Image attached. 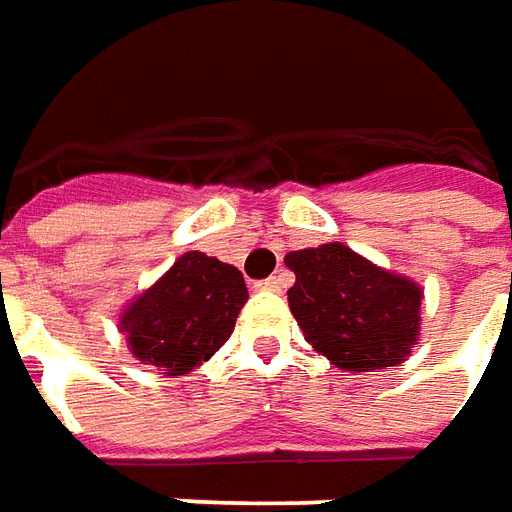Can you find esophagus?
Wrapping results in <instances>:
<instances>
[{
    "instance_id": "34e87169",
    "label": "esophagus",
    "mask_w": 512,
    "mask_h": 512,
    "mask_svg": "<svg viewBox=\"0 0 512 512\" xmlns=\"http://www.w3.org/2000/svg\"><path fill=\"white\" fill-rule=\"evenodd\" d=\"M285 285H288V277L280 271V274H271V277H266V280H260L257 288H260V291H283Z\"/></svg>"
}]
</instances>
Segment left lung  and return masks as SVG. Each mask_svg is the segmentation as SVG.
I'll return each instance as SVG.
<instances>
[{
    "label": "left lung",
    "mask_w": 512,
    "mask_h": 512,
    "mask_svg": "<svg viewBox=\"0 0 512 512\" xmlns=\"http://www.w3.org/2000/svg\"><path fill=\"white\" fill-rule=\"evenodd\" d=\"M297 274L288 308L305 342L347 373H373L403 364L420 336L415 280L378 269L344 243H322L285 255Z\"/></svg>",
    "instance_id": "obj_1"
}]
</instances>
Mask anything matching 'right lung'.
Listing matches in <instances>:
<instances>
[{"mask_svg": "<svg viewBox=\"0 0 512 512\" xmlns=\"http://www.w3.org/2000/svg\"><path fill=\"white\" fill-rule=\"evenodd\" d=\"M249 291L218 257L184 252L148 291L128 302L120 330L134 358L162 375H187L227 342Z\"/></svg>", "mask_w": 512, "mask_h": 512, "instance_id": "add662e5", "label": "right lung"}]
</instances>
